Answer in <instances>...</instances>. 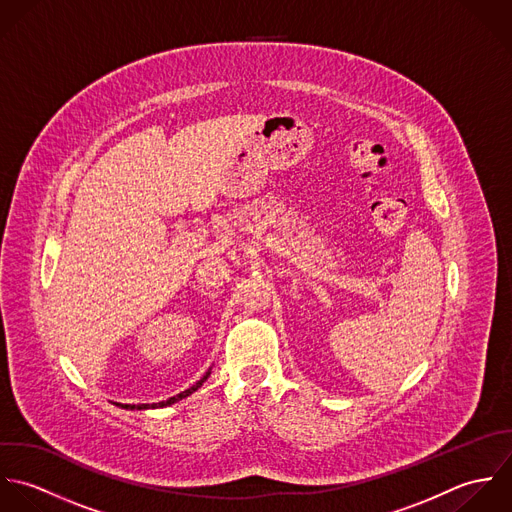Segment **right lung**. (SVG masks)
Returning a JSON list of instances; mask_svg holds the SVG:
<instances>
[{
  "label": "right lung",
  "instance_id": "obj_1",
  "mask_svg": "<svg viewBox=\"0 0 512 512\" xmlns=\"http://www.w3.org/2000/svg\"><path fill=\"white\" fill-rule=\"evenodd\" d=\"M207 376H209V372L205 374L204 378L200 380V382H196L192 388H188L186 392H182V394H178V396H174V398H170V400H166V402H160V404H122L120 408L124 409H148V408H166V406H172V404H176L178 400H182V398H188L190 394H194L202 384H204L205 380H207Z\"/></svg>",
  "mask_w": 512,
  "mask_h": 512
}]
</instances>
